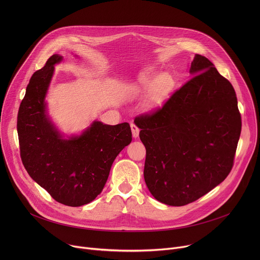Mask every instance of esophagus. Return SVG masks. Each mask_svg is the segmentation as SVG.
I'll return each mask as SVG.
<instances>
[{"instance_id": "obj_1", "label": "esophagus", "mask_w": 260, "mask_h": 260, "mask_svg": "<svg viewBox=\"0 0 260 260\" xmlns=\"http://www.w3.org/2000/svg\"><path fill=\"white\" fill-rule=\"evenodd\" d=\"M131 128H132V133H133V137L136 139L139 137V133H140V129L139 127L135 124V123H131Z\"/></svg>"}]
</instances>
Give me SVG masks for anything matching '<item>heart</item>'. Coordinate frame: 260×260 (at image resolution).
<instances>
[{
  "mask_svg": "<svg viewBox=\"0 0 260 260\" xmlns=\"http://www.w3.org/2000/svg\"><path fill=\"white\" fill-rule=\"evenodd\" d=\"M173 78L168 73L159 74L149 71L141 75L133 85L131 95L133 98L147 94L144 109L150 111L164 103L173 88Z\"/></svg>",
  "mask_w": 260,
  "mask_h": 260,
  "instance_id": "1",
  "label": "heart"
}]
</instances>
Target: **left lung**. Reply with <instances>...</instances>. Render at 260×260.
Returning <instances> with one entry per match:
<instances>
[{"label":"left lung","instance_id":"obj_1","mask_svg":"<svg viewBox=\"0 0 260 260\" xmlns=\"http://www.w3.org/2000/svg\"><path fill=\"white\" fill-rule=\"evenodd\" d=\"M193 76L152 114L136 117L146 148L144 179L169 206L190 204L232 171L242 121L236 91L207 57L197 54Z\"/></svg>","mask_w":260,"mask_h":260}]
</instances>
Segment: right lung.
Wrapping results in <instances>:
<instances>
[{"label": "right lung", "mask_w": 260, "mask_h": 260, "mask_svg": "<svg viewBox=\"0 0 260 260\" xmlns=\"http://www.w3.org/2000/svg\"><path fill=\"white\" fill-rule=\"evenodd\" d=\"M63 57L53 54L34 73L17 116L22 164L30 178L56 202L80 207L103 190L112 164L132 142L127 122L116 125L94 120L80 135L64 136L49 117L46 94L54 66Z\"/></svg>", "instance_id": "add662e5"}]
</instances>
